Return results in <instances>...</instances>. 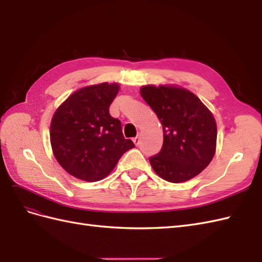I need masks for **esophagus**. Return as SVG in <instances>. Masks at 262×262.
Segmentation results:
<instances>
[{
  "label": "esophagus",
  "instance_id": "34e87169",
  "mask_svg": "<svg viewBox=\"0 0 262 262\" xmlns=\"http://www.w3.org/2000/svg\"><path fill=\"white\" fill-rule=\"evenodd\" d=\"M139 138H141V137H139V135H137L135 138H134L133 139V142H134V144H135L136 146H138V144H139Z\"/></svg>",
  "mask_w": 262,
  "mask_h": 262
}]
</instances>
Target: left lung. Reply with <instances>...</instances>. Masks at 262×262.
I'll return each mask as SVG.
<instances>
[{
    "instance_id": "8db88e82",
    "label": "left lung",
    "mask_w": 262,
    "mask_h": 262,
    "mask_svg": "<svg viewBox=\"0 0 262 262\" xmlns=\"http://www.w3.org/2000/svg\"><path fill=\"white\" fill-rule=\"evenodd\" d=\"M141 95L163 127V146L159 154L149 157L151 167L172 183L193 179L209 165L215 153L213 115L184 88L144 86Z\"/></svg>"
}]
</instances>
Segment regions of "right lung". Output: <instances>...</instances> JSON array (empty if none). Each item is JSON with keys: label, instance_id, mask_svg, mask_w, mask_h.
<instances>
[{"label": "right lung", "instance_id": "right-lung-1", "mask_svg": "<svg viewBox=\"0 0 262 262\" xmlns=\"http://www.w3.org/2000/svg\"><path fill=\"white\" fill-rule=\"evenodd\" d=\"M118 83L103 82L77 90L54 113L50 142L54 157L79 180L95 182L111 173L135 145L125 139L120 120L109 114Z\"/></svg>", "mask_w": 262, "mask_h": 262}]
</instances>
